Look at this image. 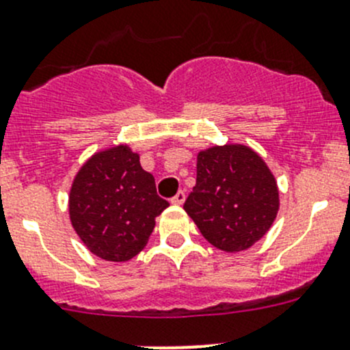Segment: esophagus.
<instances>
[{"label": "esophagus", "mask_w": 350, "mask_h": 350, "mask_svg": "<svg viewBox=\"0 0 350 350\" xmlns=\"http://www.w3.org/2000/svg\"><path fill=\"white\" fill-rule=\"evenodd\" d=\"M185 200H186V193H185V189H179V191L176 193L174 198L171 200V202L174 203V205H183V203H185Z\"/></svg>", "instance_id": "obj_1"}]
</instances>
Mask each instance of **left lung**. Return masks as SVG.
<instances>
[{"label": "left lung", "mask_w": 350, "mask_h": 350, "mask_svg": "<svg viewBox=\"0 0 350 350\" xmlns=\"http://www.w3.org/2000/svg\"><path fill=\"white\" fill-rule=\"evenodd\" d=\"M185 210L210 244L236 253L272 227L279 189L263 159L250 147H212L198 154L196 185Z\"/></svg>", "instance_id": "left-lung-1"}]
</instances>
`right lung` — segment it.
<instances>
[{"label":"right lung","instance_id":"1","mask_svg":"<svg viewBox=\"0 0 350 350\" xmlns=\"http://www.w3.org/2000/svg\"><path fill=\"white\" fill-rule=\"evenodd\" d=\"M169 203L126 145L92 155L71 185L70 219L83 244L107 261H128L147 244Z\"/></svg>","mask_w":350,"mask_h":350}]
</instances>
